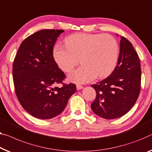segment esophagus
I'll use <instances>...</instances> for the list:
<instances>
[{"instance_id": "obj_1", "label": "esophagus", "mask_w": 152, "mask_h": 152, "mask_svg": "<svg viewBox=\"0 0 152 152\" xmlns=\"http://www.w3.org/2000/svg\"><path fill=\"white\" fill-rule=\"evenodd\" d=\"M83 88V87L82 85H76V89L77 90H80V89H82Z\"/></svg>"}]
</instances>
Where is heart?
<instances>
[{"label":"heart","mask_w":152,"mask_h":152,"mask_svg":"<svg viewBox=\"0 0 152 152\" xmlns=\"http://www.w3.org/2000/svg\"><path fill=\"white\" fill-rule=\"evenodd\" d=\"M65 45L56 44L53 56L63 72H69L80 61V67L68 75L76 83L91 82L109 76L116 67L119 46L113 36L104 34L76 33L65 39Z\"/></svg>","instance_id":"1"}]
</instances>
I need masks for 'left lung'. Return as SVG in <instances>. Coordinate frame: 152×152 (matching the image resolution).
I'll return each instance as SVG.
<instances>
[{
  "instance_id": "1",
  "label": "left lung",
  "mask_w": 152,
  "mask_h": 152,
  "mask_svg": "<svg viewBox=\"0 0 152 152\" xmlns=\"http://www.w3.org/2000/svg\"><path fill=\"white\" fill-rule=\"evenodd\" d=\"M141 80L139 56L132 44L121 36L118 62L114 71L104 80L91 85L96 91V99L91 105L92 110L106 119L123 116L137 102Z\"/></svg>"
}]
</instances>
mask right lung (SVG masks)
Listing matches in <instances>:
<instances>
[{
    "label": "right lung",
    "instance_id": "add662e5",
    "mask_svg": "<svg viewBox=\"0 0 152 152\" xmlns=\"http://www.w3.org/2000/svg\"><path fill=\"white\" fill-rule=\"evenodd\" d=\"M63 30L45 29L26 38L13 63L15 94L25 110L38 119H48L63 112L76 92L74 84H63L65 75L53 57V47Z\"/></svg>",
    "mask_w": 152,
    "mask_h": 152
}]
</instances>
